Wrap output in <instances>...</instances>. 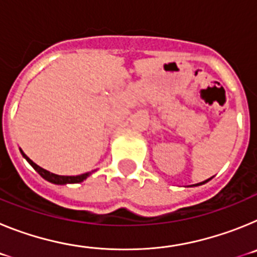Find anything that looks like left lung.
Listing matches in <instances>:
<instances>
[{"label": "left lung", "instance_id": "8db88e82", "mask_svg": "<svg viewBox=\"0 0 257 257\" xmlns=\"http://www.w3.org/2000/svg\"><path fill=\"white\" fill-rule=\"evenodd\" d=\"M207 181H210V179H207V180H206V181H202V183H199V184H196V185H202V184L207 183Z\"/></svg>", "mask_w": 257, "mask_h": 257}]
</instances>
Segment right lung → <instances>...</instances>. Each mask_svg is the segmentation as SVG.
Returning <instances> with one entry per match:
<instances>
[{
	"instance_id": "1",
	"label": "right lung",
	"mask_w": 257,
	"mask_h": 257,
	"mask_svg": "<svg viewBox=\"0 0 257 257\" xmlns=\"http://www.w3.org/2000/svg\"><path fill=\"white\" fill-rule=\"evenodd\" d=\"M20 152H22L23 157L26 158L27 161L29 162V165L33 167V169L36 170V171L38 172V174L42 176V178L45 179V180L50 181V183L52 184H58V185H64V184H77V183H81V181H83L85 179H87L90 175L92 174L94 171L91 172H86V174H82V175H77V176H61V175H55V174H52V172L47 171V170L42 169V167H40L38 165H36L33 161L29 158V157H27V154H24V152L20 149Z\"/></svg>"
}]
</instances>
